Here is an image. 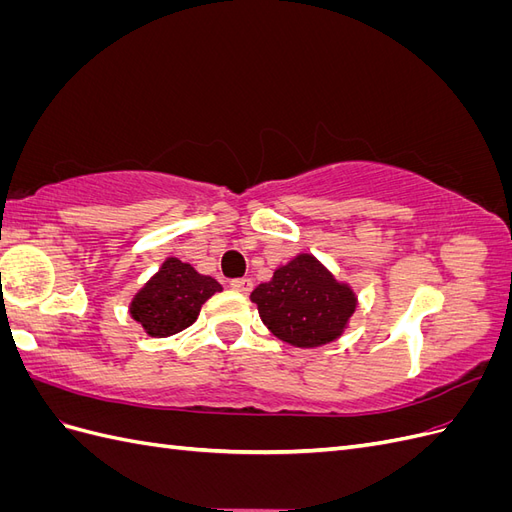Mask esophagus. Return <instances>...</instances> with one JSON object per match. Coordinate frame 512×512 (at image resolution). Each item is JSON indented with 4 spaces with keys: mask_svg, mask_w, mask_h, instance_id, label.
I'll list each match as a JSON object with an SVG mask.
<instances>
[{
    "mask_svg": "<svg viewBox=\"0 0 512 512\" xmlns=\"http://www.w3.org/2000/svg\"><path fill=\"white\" fill-rule=\"evenodd\" d=\"M230 286L232 288H235L237 292H243V294H247V292H250L252 290V280H250V277H235V280H230Z\"/></svg>",
    "mask_w": 512,
    "mask_h": 512,
    "instance_id": "1",
    "label": "esophagus"
}]
</instances>
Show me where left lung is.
<instances>
[{"label":"left lung","instance_id":"1","mask_svg":"<svg viewBox=\"0 0 512 512\" xmlns=\"http://www.w3.org/2000/svg\"><path fill=\"white\" fill-rule=\"evenodd\" d=\"M262 322L282 342L299 348H316L333 342L346 329L356 299L346 284L320 262L299 254L273 273V280L254 288Z\"/></svg>","mask_w":512,"mask_h":512}]
</instances>
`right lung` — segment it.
Segmentation results:
<instances>
[{
    "mask_svg": "<svg viewBox=\"0 0 512 512\" xmlns=\"http://www.w3.org/2000/svg\"><path fill=\"white\" fill-rule=\"evenodd\" d=\"M222 286L200 275L188 262L168 258L162 269L136 294L130 314L153 337H168L188 329L200 307Z\"/></svg>",
    "mask_w": 512,
    "mask_h": 512,
    "instance_id": "1",
    "label": "right lung"
}]
</instances>
